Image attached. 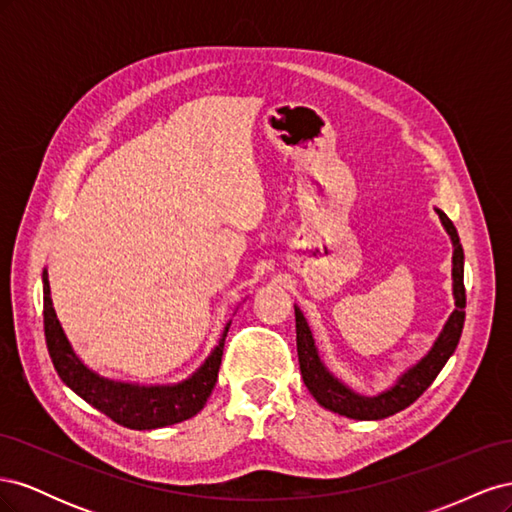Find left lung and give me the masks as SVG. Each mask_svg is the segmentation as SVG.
<instances>
[{"instance_id": "8db88e82", "label": "left lung", "mask_w": 512, "mask_h": 512, "mask_svg": "<svg viewBox=\"0 0 512 512\" xmlns=\"http://www.w3.org/2000/svg\"><path fill=\"white\" fill-rule=\"evenodd\" d=\"M440 215V222L448 232L453 243V297L455 309L448 316L436 342L429 348V352L421 361H416L401 374L393 386L378 393V395H361L352 391L348 384H344L337 376H333L322 363L320 352L316 348V339L312 329L303 316L301 309L294 305V320H297V354L301 365V376L307 386V391L314 395V399L322 408H327L335 414H342L356 421H380V418L391 416L399 410L408 408L412 401L421 397L429 384L436 380V376L451 359L459 337L463 331V320H466V288H463V247L459 243V235L455 224L448 220V215L436 209Z\"/></svg>"}]
</instances>
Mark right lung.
<instances>
[{"label": "right lung", "instance_id": "1", "mask_svg": "<svg viewBox=\"0 0 512 512\" xmlns=\"http://www.w3.org/2000/svg\"><path fill=\"white\" fill-rule=\"evenodd\" d=\"M42 292H44V337L49 348L51 361L61 382L76 395L83 397L89 406H94L115 423L130 429H160L188 421L194 414L205 408L207 399L218 382V371L224 354V339L230 329V322L220 335V342L213 346L207 359L194 374L175 384H138L121 382L96 374L89 369L81 356L74 352L64 327L55 314L51 299L49 273L42 271Z\"/></svg>", "mask_w": 512, "mask_h": 512}]
</instances>
